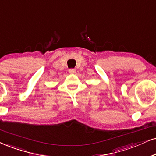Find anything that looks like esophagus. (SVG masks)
I'll return each instance as SVG.
<instances>
[{
    "label": "esophagus",
    "mask_w": 156,
    "mask_h": 156,
    "mask_svg": "<svg viewBox=\"0 0 156 156\" xmlns=\"http://www.w3.org/2000/svg\"><path fill=\"white\" fill-rule=\"evenodd\" d=\"M76 69H73V68H71V69H69L68 70V72L70 73H72V74H73V73H76Z\"/></svg>",
    "instance_id": "1"
}]
</instances>
